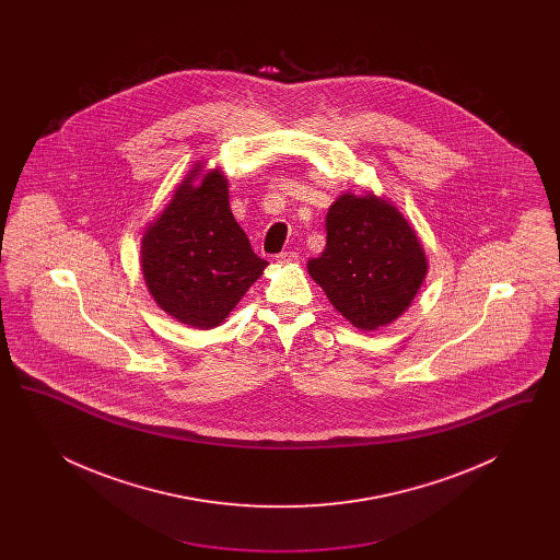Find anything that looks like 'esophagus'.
Returning <instances> with one entry per match:
<instances>
[{
  "instance_id": "obj_1",
  "label": "esophagus",
  "mask_w": 560,
  "mask_h": 560,
  "mask_svg": "<svg viewBox=\"0 0 560 560\" xmlns=\"http://www.w3.org/2000/svg\"><path fill=\"white\" fill-rule=\"evenodd\" d=\"M275 260L279 265H293V262H300V256L295 252H281V254L275 256Z\"/></svg>"
}]
</instances>
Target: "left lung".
<instances>
[{"label":"left lung","instance_id":"8db88e82","mask_svg":"<svg viewBox=\"0 0 560 560\" xmlns=\"http://www.w3.org/2000/svg\"><path fill=\"white\" fill-rule=\"evenodd\" d=\"M327 245L308 272L336 311L359 329H377L405 313L427 277L413 229L390 203L342 195L325 218Z\"/></svg>","mask_w":560,"mask_h":560}]
</instances>
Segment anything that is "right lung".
Segmentation results:
<instances>
[{
	"label": "right lung",
	"mask_w": 560,
	"mask_h": 560,
	"mask_svg": "<svg viewBox=\"0 0 560 560\" xmlns=\"http://www.w3.org/2000/svg\"><path fill=\"white\" fill-rule=\"evenodd\" d=\"M192 174L142 237V272L161 308L190 327L210 329L229 317L265 272L229 208V187L210 172L199 187Z\"/></svg>",
	"instance_id": "right-lung-1"
}]
</instances>
